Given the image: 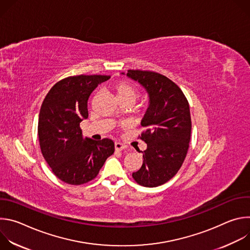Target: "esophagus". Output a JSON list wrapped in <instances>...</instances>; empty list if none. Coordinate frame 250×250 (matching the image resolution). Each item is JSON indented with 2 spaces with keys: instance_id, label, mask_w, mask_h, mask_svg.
<instances>
[{
  "instance_id": "esophagus-1",
  "label": "esophagus",
  "mask_w": 250,
  "mask_h": 250,
  "mask_svg": "<svg viewBox=\"0 0 250 250\" xmlns=\"http://www.w3.org/2000/svg\"><path fill=\"white\" fill-rule=\"evenodd\" d=\"M115 148H116V150H124L126 148V146L117 141V142H115Z\"/></svg>"
}]
</instances>
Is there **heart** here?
I'll use <instances>...</instances> for the list:
<instances>
[{
	"mask_svg": "<svg viewBox=\"0 0 250 250\" xmlns=\"http://www.w3.org/2000/svg\"><path fill=\"white\" fill-rule=\"evenodd\" d=\"M113 90L119 102L132 104L138 97V90L132 84L126 81H119L114 84Z\"/></svg>",
	"mask_w": 250,
	"mask_h": 250,
	"instance_id": "heart-1",
	"label": "heart"
}]
</instances>
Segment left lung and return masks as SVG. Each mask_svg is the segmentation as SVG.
<instances>
[{"label":"left lung","instance_id":"1","mask_svg":"<svg viewBox=\"0 0 250 250\" xmlns=\"http://www.w3.org/2000/svg\"><path fill=\"white\" fill-rule=\"evenodd\" d=\"M126 76L137 81L149 96L141 121L146 130L140 136L147 148L141 151L144 163L132 177L141 186L157 187L176 175L187 155L192 129L189 103L181 89L164 75L128 70Z\"/></svg>","mask_w":250,"mask_h":250}]
</instances>
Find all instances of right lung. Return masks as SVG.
Masks as SVG:
<instances>
[{
	"instance_id": "add662e5",
	"label": "right lung",
	"mask_w": 250,
	"mask_h": 250,
	"mask_svg": "<svg viewBox=\"0 0 250 250\" xmlns=\"http://www.w3.org/2000/svg\"><path fill=\"white\" fill-rule=\"evenodd\" d=\"M111 76L78 75L57 82L47 93L39 118L40 146L44 159L59 179L85 184L97 177L115 151L110 138H84L80 123L88 119V99Z\"/></svg>"
}]
</instances>
